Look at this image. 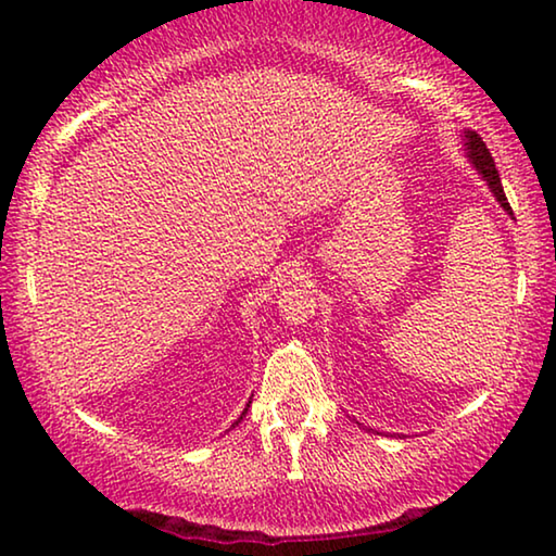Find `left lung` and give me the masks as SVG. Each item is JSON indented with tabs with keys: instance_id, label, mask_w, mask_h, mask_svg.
<instances>
[{
	"instance_id": "1",
	"label": "left lung",
	"mask_w": 556,
	"mask_h": 556,
	"mask_svg": "<svg viewBox=\"0 0 556 556\" xmlns=\"http://www.w3.org/2000/svg\"><path fill=\"white\" fill-rule=\"evenodd\" d=\"M465 140H468V155H470V161L475 163V167H478V170L482 173V178L488 180V185H490V190L495 192V198H497V202L502 207L507 210L509 215H513V207H509V202H507V198H505V190H502V182H500V173H497V167H495V161H492V153H490V148L484 146V140L475 134V130H468V134H465Z\"/></svg>"
}]
</instances>
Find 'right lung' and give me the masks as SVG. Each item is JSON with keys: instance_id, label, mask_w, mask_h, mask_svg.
Listing matches in <instances>:
<instances>
[{"instance_id": "obj_1", "label": "right lung", "mask_w": 556, "mask_h": 556, "mask_svg": "<svg viewBox=\"0 0 556 556\" xmlns=\"http://www.w3.org/2000/svg\"><path fill=\"white\" fill-rule=\"evenodd\" d=\"M244 413H247V408H244ZM244 413H242V416H244ZM242 416H240V420H242Z\"/></svg>"}]
</instances>
